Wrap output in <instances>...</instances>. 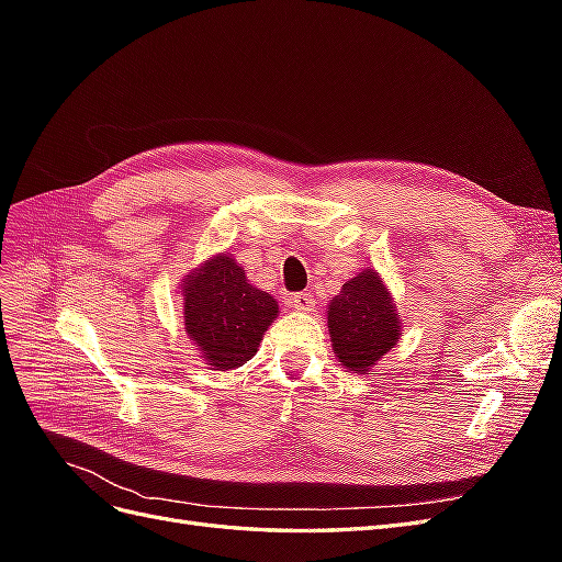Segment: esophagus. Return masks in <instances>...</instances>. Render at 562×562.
<instances>
[{
  "label": "esophagus",
  "instance_id": "1",
  "mask_svg": "<svg viewBox=\"0 0 562 562\" xmlns=\"http://www.w3.org/2000/svg\"><path fill=\"white\" fill-rule=\"evenodd\" d=\"M291 304L297 312H312L314 295L312 293H295V295H291Z\"/></svg>",
  "mask_w": 562,
  "mask_h": 562
}]
</instances>
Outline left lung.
Instances as JSON below:
<instances>
[{"label":"left lung","instance_id":"8db88e82","mask_svg":"<svg viewBox=\"0 0 562 562\" xmlns=\"http://www.w3.org/2000/svg\"><path fill=\"white\" fill-rule=\"evenodd\" d=\"M328 330L339 363L366 375L389 349H394L401 323L378 271L366 269L356 274L330 300Z\"/></svg>","mask_w":562,"mask_h":562}]
</instances>
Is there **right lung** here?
<instances>
[{
    "label": "right lung",
    "mask_w": 562,
    "mask_h": 562,
    "mask_svg": "<svg viewBox=\"0 0 562 562\" xmlns=\"http://www.w3.org/2000/svg\"><path fill=\"white\" fill-rule=\"evenodd\" d=\"M184 328L215 370L250 361L279 304L250 285L227 252L215 255L184 281Z\"/></svg>",
    "instance_id": "obj_1"
}]
</instances>
